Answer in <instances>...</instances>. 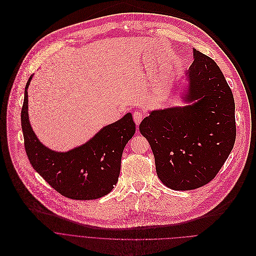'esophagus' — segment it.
I'll return each mask as SVG.
<instances>
[{
  "instance_id": "esophagus-1",
  "label": "esophagus",
  "mask_w": 256,
  "mask_h": 256,
  "mask_svg": "<svg viewBox=\"0 0 256 256\" xmlns=\"http://www.w3.org/2000/svg\"><path fill=\"white\" fill-rule=\"evenodd\" d=\"M133 119H134V122L136 125H139L140 122L142 121L143 119V113L140 112V111H135L133 113Z\"/></svg>"
}]
</instances>
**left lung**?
Listing matches in <instances>:
<instances>
[{
	"instance_id": "1",
	"label": "left lung",
	"mask_w": 256,
	"mask_h": 256,
	"mask_svg": "<svg viewBox=\"0 0 256 256\" xmlns=\"http://www.w3.org/2000/svg\"><path fill=\"white\" fill-rule=\"evenodd\" d=\"M186 72V106L151 111L139 125L164 186L190 190L211 182L223 166L236 138L235 103L221 70L209 56L192 49Z\"/></svg>"
}]
</instances>
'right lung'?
Returning <instances> with one entry per match:
<instances>
[{
	"label": "right lung",
	"mask_w": 256,
	"mask_h": 256,
	"mask_svg": "<svg viewBox=\"0 0 256 256\" xmlns=\"http://www.w3.org/2000/svg\"><path fill=\"white\" fill-rule=\"evenodd\" d=\"M26 84L21 125L28 160L33 168L62 196L72 200H94L106 196L116 186L123 150L135 133L131 113L102 128L80 146L66 152L43 145L35 135L28 116Z\"/></svg>",
	"instance_id": "right-lung-1"
}]
</instances>
